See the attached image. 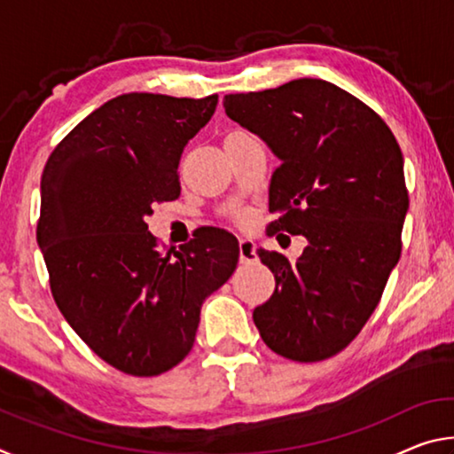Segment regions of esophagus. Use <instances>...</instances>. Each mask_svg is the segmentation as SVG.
<instances>
[{
	"label": "esophagus",
	"instance_id": "34e87169",
	"mask_svg": "<svg viewBox=\"0 0 454 454\" xmlns=\"http://www.w3.org/2000/svg\"><path fill=\"white\" fill-rule=\"evenodd\" d=\"M240 262L242 264H254L258 262V254L254 248V242L250 238H242L240 240Z\"/></svg>",
	"mask_w": 454,
	"mask_h": 454
}]
</instances>
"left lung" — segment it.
Here are the masks:
<instances>
[{
    "mask_svg": "<svg viewBox=\"0 0 454 454\" xmlns=\"http://www.w3.org/2000/svg\"><path fill=\"white\" fill-rule=\"evenodd\" d=\"M224 110L272 150L274 232L301 234L296 262L258 248L276 290L252 314L266 347L296 363L347 348L401 258L409 210L401 145L379 114L325 80L224 96Z\"/></svg>",
    "mask_w": 454,
    "mask_h": 454,
    "instance_id": "8db88e82",
    "label": "left lung"
}]
</instances>
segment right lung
I'll use <instances>...</instances> for the list:
<instances>
[{
	"label": "right lung",
	"instance_id": "obj_1",
	"mask_svg": "<svg viewBox=\"0 0 454 454\" xmlns=\"http://www.w3.org/2000/svg\"><path fill=\"white\" fill-rule=\"evenodd\" d=\"M216 104L218 96H118L82 120L43 168L37 244L53 301L126 374L182 363L204 301L236 270L240 246L226 230H200L162 252L145 224L153 204L180 196V156Z\"/></svg>",
	"mask_w": 454,
	"mask_h": 454
}]
</instances>
